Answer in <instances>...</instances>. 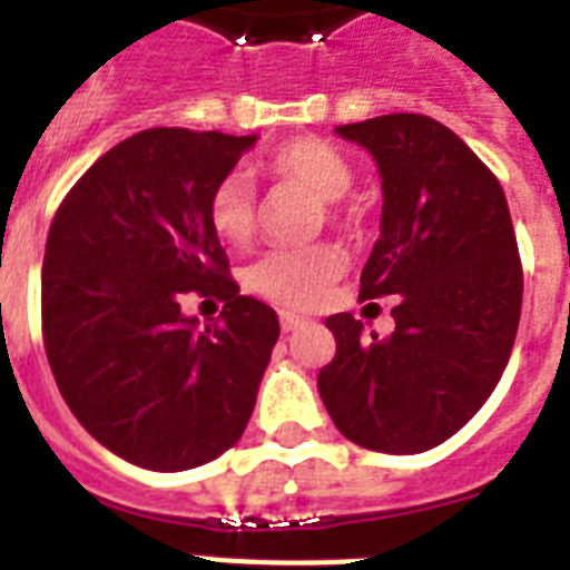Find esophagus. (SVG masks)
<instances>
[{
    "label": "esophagus",
    "instance_id": "obj_1",
    "mask_svg": "<svg viewBox=\"0 0 570 570\" xmlns=\"http://www.w3.org/2000/svg\"><path fill=\"white\" fill-rule=\"evenodd\" d=\"M281 325H284V331H295V328H302V325H307V320H304V316H298V313L284 311L281 313Z\"/></svg>",
    "mask_w": 570,
    "mask_h": 570
}]
</instances>
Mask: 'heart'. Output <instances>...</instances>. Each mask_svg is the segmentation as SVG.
Returning <instances> with one entry per match:
<instances>
[{
  "label": "heart",
  "instance_id": "b5f03b06",
  "mask_svg": "<svg viewBox=\"0 0 570 570\" xmlns=\"http://www.w3.org/2000/svg\"><path fill=\"white\" fill-rule=\"evenodd\" d=\"M263 171L272 180L295 183L325 204L331 218H346V197L355 186V168L337 147L313 136H302L286 141L268 154ZM206 222L215 239L230 248H242L254 239L257 230V195L254 186L242 171L224 174L215 183L206 200ZM348 268V254L337 242H320L307 248H277L268 250L257 263H250L248 289L277 307L289 311H313L325 302L331 286L337 284Z\"/></svg>",
  "mask_w": 570,
  "mask_h": 570
}]
</instances>
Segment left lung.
<instances>
[{"instance_id":"obj_1","label":"left lung","mask_w":570,"mask_h":570,"mask_svg":"<svg viewBox=\"0 0 570 570\" xmlns=\"http://www.w3.org/2000/svg\"><path fill=\"white\" fill-rule=\"evenodd\" d=\"M381 174V239L361 302L399 295L396 331L328 316L337 355L320 370L331 420L357 446L432 450L459 432L503 375L521 322L523 268L503 186L452 129L399 111L337 127Z\"/></svg>"}]
</instances>
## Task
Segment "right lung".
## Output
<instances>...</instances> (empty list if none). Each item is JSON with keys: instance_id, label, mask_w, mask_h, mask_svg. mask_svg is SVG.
I'll return each mask as SVG.
<instances>
[{"instance_id": "1", "label": "right lung", "mask_w": 570, "mask_h": 570, "mask_svg": "<svg viewBox=\"0 0 570 570\" xmlns=\"http://www.w3.org/2000/svg\"><path fill=\"white\" fill-rule=\"evenodd\" d=\"M257 136L156 127L102 154L49 224L40 322L67 407L129 464L218 459L250 420L281 325L239 295L206 200ZM225 302L197 330L179 302Z\"/></svg>"}]
</instances>
